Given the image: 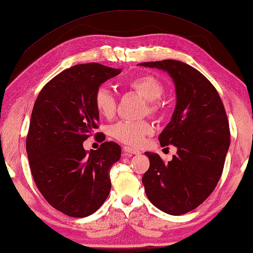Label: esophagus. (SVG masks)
Returning a JSON list of instances; mask_svg holds the SVG:
<instances>
[{"label":"esophagus","mask_w":253,"mask_h":253,"mask_svg":"<svg viewBox=\"0 0 253 253\" xmlns=\"http://www.w3.org/2000/svg\"><path fill=\"white\" fill-rule=\"evenodd\" d=\"M123 151H124V153H126V155H127V156H132V155H139V153H140L138 150L133 149V147H129V146H126V147H124Z\"/></svg>","instance_id":"esophagus-1"}]
</instances>
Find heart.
Listing matches in <instances>:
<instances>
[{"instance_id": "heart-1", "label": "heart", "mask_w": 253, "mask_h": 253, "mask_svg": "<svg viewBox=\"0 0 253 253\" xmlns=\"http://www.w3.org/2000/svg\"><path fill=\"white\" fill-rule=\"evenodd\" d=\"M131 89L138 93L147 101V110L150 114H157L160 110L158 100L164 94V84L159 79L152 75H140L127 83ZM94 106L101 116L110 119L116 109V98L113 91L106 86H100L94 94ZM153 131L152 124L147 121L130 122L121 121L110 127V134L115 139L132 146L142 145L145 137Z\"/></svg>"}]
</instances>
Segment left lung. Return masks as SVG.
Listing matches in <instances>:
<instances>
[{
	"label": "left lung",
	"instance_id": "obj_1",
	"mask_svg": "<svg viewBox=\"0 0 253 253\" xmlns=\"http://www.w3.org/2000/svg\"><path fill=\"white\" fill-rule=\"evenodd\" d=\"M139 65L167 72L174 83L175 109L159 142L178 149L167 164L157 153L145 152L150 167L142 182L157 208L186 214L211 194L221 178L230 145L227 114L217 90L194 67L170 59Z\"/></svg>",
	"mask_w": 253,
	"mask_h": 253
}]
</instances>
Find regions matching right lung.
<instances>
[{"label":"right lung","mask_w":253,"mask_h":253,"mask_svg":"<svg viewBox=\"0 0 253 253\" xmlns=\"http://www.w3.org/2000/svg\"><path fill=\"white\" fill-rule=\"evenodd\" d=\"M120 73L97 62L75 65L45 84L32 109L26 137L32 176L45 200L71 217L94 214L109 195L121 146L104 142L87 152L83 143L98 127L95 91Z\"/></svg>","instance_id":"obj_1"}]
</instances>
